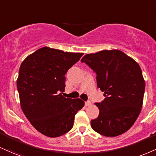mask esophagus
<instances>
[{
    "mask_svg": "<svg viewBox=\"0 0 156 156\" xmlns=\"http://www.w3.org/2000/svg\"><path fill=\"white\" fill-rule=\"evenodd\" d=\"M90 105H91V102H90V101H86V102H85L86 106H89Z\"/></svg>",
    "mask_w": 156,
    "mask_h": 156,
    "instance_id": "1",
    "label": "esophagus"
}]
</instances>
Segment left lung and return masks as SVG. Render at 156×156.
Masks as SVG:
<instances>
[{
	"mask_svg": "<svg viewBox=\"0 0 156 156\" xmlns=\"http://www.w3.org/2000/svg\"><path fill=\"white\" fill-rule=\"evenodd\" d=\"M80 62L96 73L97 87L105 97L95 103L99 114L91 121V128L105 136L123 134L141 112L145 83L140 65L119 50L86 54Z\"/></svg>",
	"mask_w": 156,
	"mask_h": 156,
	"instance_id": "left-lung-1",
	"label": "left lung"
}]
</instances>
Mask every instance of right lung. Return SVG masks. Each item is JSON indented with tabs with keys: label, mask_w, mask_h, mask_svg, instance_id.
Masks as SVG:
<instances>
[{
	"label": "right lung",
	"mask_w": 156,
	"mask_h": 156,
	"mask_svg": "<svg viewBox=\"0 0 156 156\" xmlns=\"http://www.w3.org/2000/svg\"><path fill=\"white\" fill-rule=\"evenodd\" d=\"M83 54L43 47L22 63L16 82L21 108L41 134L49 137L66 134L73 128L77 112L84 106L80 99L62 95L65 74Z\"/></svg>",
	"instance_id": "add662e5"
}]
</instances>
